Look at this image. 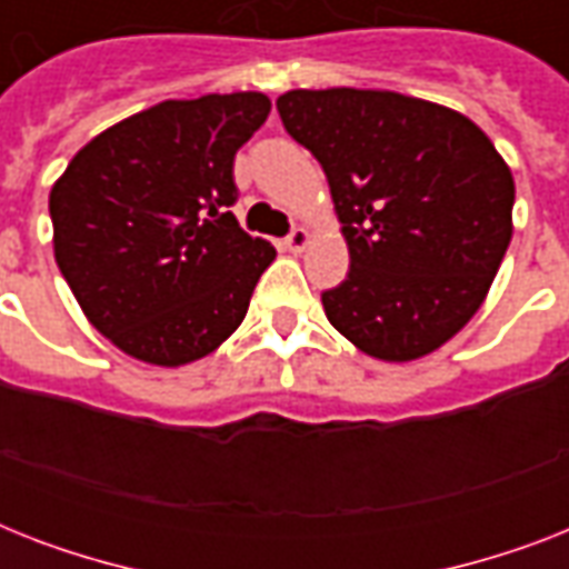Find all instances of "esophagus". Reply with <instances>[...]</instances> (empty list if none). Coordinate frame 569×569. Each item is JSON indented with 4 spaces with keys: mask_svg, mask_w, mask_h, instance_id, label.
Wrapping results in <instances>:
<instances>
[{
    "mask_svg": "<svg viewBox=\"0 0 569 569\" xmlns=\"http://www.w3.org/2000/svg\"><path fill=\"white\" fill-rule=\"evenodd\" d=\"M283 244L289 250H292V253H301V250L307 248V244H310V232L303 230V227H295V230L289 232V236H286Z\"/></svg>",
    "mask_w": 569,
    "mask_h": 569,
    "instance_id": "34e87169",
    "label": "esophagus"
}]
</instances>
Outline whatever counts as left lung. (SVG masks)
Here are the masks:
<instances>
[{
    "label": "left lung",
    "instance_id": "1",
    "mask_svg": "<svg viewBox=\"0 0 569 569\" xmlns=\"http://www.w3.org/2000/svg\"><path fill=\"white\" fill-rule=\"evenodd\" d=\"M286 132L328 177L351 268L321 303L378 360L431 355L485 301L511 244L513 177L469 118L392 91H289Z\"/></svg>",
    "mask_w": 569,
    "mask_h": 569
}]
</instances>
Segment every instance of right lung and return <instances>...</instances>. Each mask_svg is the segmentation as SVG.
<instances>
[{
    "label": "right lung",
    "instance_id": "add662e5",
    "mask_svg": "<svg viewBox=\"0 0 569 569\" xmlns=\"http://www.w3.org/2000/svg\"><path fill=\"white\" fill-rule=\"evenodd\" d=\"M266 93L168 100L84 144L52 186L56 262L88 321L156 366L212 355L277 250L241 230L232 159Z\"/></svg>",
    "mask_w": 569,
    "mask_h": 569
}]
</instances>
